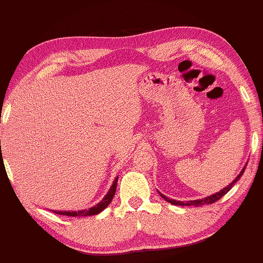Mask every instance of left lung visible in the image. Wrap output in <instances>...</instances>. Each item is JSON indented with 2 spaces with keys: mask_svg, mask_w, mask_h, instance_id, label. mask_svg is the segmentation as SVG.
I'll list each match as a JSON object with an SVG mask.
<instances>
[{
  "mask_svg": "<svg viewBox=\"0 0 263 263\" xmlns=\"http://www.w3.org/2000/svg\"><path fill=\"white\" fill-rule=\"evenodd\" d=\"M244 172H245V167L242 168L240 173H239V176L236 177L235 179L233 180L232 183L229 184L228 186H226L224 189L219 190L218 193H216V194H212V195H210V196L205 197V199L191 200V201H186V202H183V201H177V200H173V199H168L167 196H164L163 194H161V193H158V194H160L161 197H163L164 200L168 201V202H170V203H172V205H179V206H202V205H210V203H213V202H216V201H218L219 199H221V197L224 196L226 194L228 193V191L232 189V186L234 185V183H236V181H238L239 179H240L241 176H242V173H244Z\"/></svg>",
  "mask_w": 263,
  "mask_h": 263,
  "instance_id": "1",
  "label": "left lung"
}]
</instances>
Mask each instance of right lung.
<instances>
[{"mask_svg":"<svg viewBox=\"0 0 263 263\" xmlns=\"http://www.w3.org/2000/svg\"><path fill=\"white\" fill-rule=\"evenodd\" d=\"M117 181H118V177L116 178L115 181H113L111 189L108 190V193L106 194V196L100 201L97 205H95L91 209L89 210H80V211H53V213H57V215H63V216H70V217H85V216H93L99 215L101 211L106 209L107 206L109 205L113 196L116 194V187H117Z\"/></svg>","mask_w":263,"mask_h":263,"instance_id":"right-lung-1","label":"right lung"}]
</instances>
